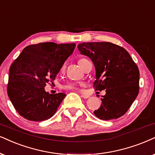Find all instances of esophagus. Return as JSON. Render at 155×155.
Instances as JSON below:
<instances>
[{
    "instance_id": "34e87169",
    "label": "esophagus",
    "mask_w": 155,
    "mask_h": 155,
    "mask_svg": "<svg viewBox=\"0 0 155 155\" xmlns=\"http://www.w3.org/2000/svg\"><path fill=\"white\" fill-rule=\"evenodd\" d=\"M81 97L82 98H84V99H88V98L89 97V95H84V94H81Z\"/></svg>"
}]
</instances>
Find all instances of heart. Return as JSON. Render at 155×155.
<instances>
[{
    "instance_id": "obj_1",
    "label": "heart",
    "mask_w": 155,
    "mask_h": 155,
    "mask_svg": "<svg viewBox=\"0 0 155 155\" xmlns=\"http://www.w3.org/2000/svg\"><path fill=\"white\" fill-rule=\"evenodd\" d=\"M87 59L84 58H80L79 59V64L81 68H83V66L84 63H85ZM64 68V66L61 67V70H63ZM84 83H76V82H69V83L66 84V85H64V88L66 90H70V91H76V90H79V87H84Z\"/></svg>"
}]
</instances>
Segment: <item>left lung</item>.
<instances>
[{
    "label": "left lung",
    "mask_w": 155,
    "mask_h": 155,
    "mask_svg": "<svg viewBox=\"0 0 155 155\" xmlns=\"http://www.w3.org/2000/svg\"><path fill=\"white\" fill-rule=\"evenodd\" d=\"M78 48L94 64V89L106 91L100 108L94 111L95 116L101 120L123 116L140 89V71L130 54L123 47L110 42L82 43Z\"/></svg>",
    "instance_id": "8db88e82"
}]
</instances>
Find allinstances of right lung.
Instances as JSON below:
<instances>
[{"label":"right lung","mask_w":155,"mask_h":155,"mask_svg":"<svg viewBox=\"0 0 155 155\" xmlns=\"http://www.w3.org/2000/svg\"><path fill=\"white\" fill-rule=\"evenodd\" d=\"M75 46L53 42L29 45L11 64L7 92L21 117L41 121L54 116L66 94H49L44 87L55 79Z\"/></svg>","instance_id":"1"}]
</instances>
